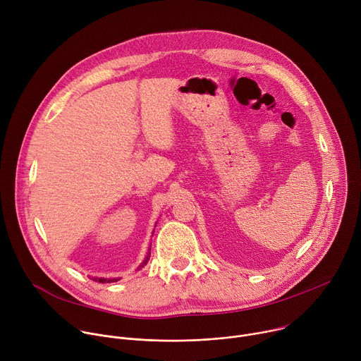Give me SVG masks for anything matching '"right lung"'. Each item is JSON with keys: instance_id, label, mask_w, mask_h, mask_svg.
Listing matches in <instances>:
<instances>
[{"instance_id": "right-lung-1", "label": "right lung", "mask_w": 361, "mask_h": 361, "mask_svg": "<svg viewBox=\"0 0 361 361\" xmlns=\"http://www.w3.org/2000/svg\"><path fill=\"white\" fill-rule=\"evenodd\" d=\"M149 250H151V248H148V252H147V255H145L144 262L138 266V270H140L141 267H144V266L148 263V260H149ZM90 279H92L94 281H98V283H116V281L121 280L120 277H110V279H104V277H90Z\"/></svg>"}]
</instances>
